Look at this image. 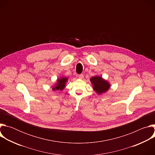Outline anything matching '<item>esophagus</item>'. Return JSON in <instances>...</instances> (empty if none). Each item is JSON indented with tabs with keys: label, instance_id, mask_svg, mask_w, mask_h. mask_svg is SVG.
<instances>
[{
	"label": "esophagus",
	"instance_id": "obj_1",
	"mask_svg": "<svg viewBox=\"0 0 155 155\" xmlns=\"http://www.w3.org/2000/svg\"><path fill=\"white\" fill-rule=\"evenodd\" d=\"M78 78H80V79H83V77H84V75H83V74H80V75H78Z\"/></svg>",
	"mask_w": 155,
	"mask_h": 155
}]
</instances>
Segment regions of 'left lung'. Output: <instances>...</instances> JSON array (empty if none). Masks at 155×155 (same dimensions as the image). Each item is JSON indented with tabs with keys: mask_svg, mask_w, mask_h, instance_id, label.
Wrapping results in <instances>:
<instances>
[{
	"mask_svg": "<svg viewBox=\"0 0 155 155\" xmlns=\"http://www.w3.org/2000/svg\"><path fill=\"white\" fill-rule=\"evenodd\" d=\"M90 81L93 84L94 91L99 95L108 91L110 87L109 82L100 76H94L90 78Z\"/></svg>",
	"mask_w": 155,
	"mask_h": 155,
	"instance_id": "left-lung-1",
	"label": "left lung"
}]
</instances>
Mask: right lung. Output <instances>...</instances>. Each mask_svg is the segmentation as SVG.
<instances>
[{
    "instance_id": "1",
    "label": "right lung",
    "mask_w": 155,
    "mask_h": 155,
    "mask_svg": "<svg viewBox=\"0 0 155 155\" xmlns=\"http://www.w3.org/2000/svg\"><path fill=\"white\" fill-rule=\"evenodd\" d=\"M68 81V77H61L57 80L56 83L54 84V86L53 85L52 90L53 91H62L65 87V84Z\"/></svg>"
}]
</instances>
